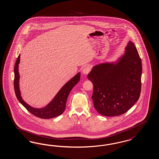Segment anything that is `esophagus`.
Segmentation results:
<instances>
[{
  "instance_id": "esophagus-1",
  "label": "esophagus",
  "mask_w": 159,
  "mask_h": 159,
  "mask_svg": "<svg viewBox=\"0 0 159 159\" xmlns=\"http://www.w3.org/2000/svg\"><path fill=\"white\" fill-rule=\"evenodd\" d=\"M90 70H91L90 67H89V66H86V67H85L83 68L82 73H83V74L86 75V74H88Z\"/></svg>"
}]
</instances>
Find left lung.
I'll list each match as a JSON object with an SVG mask.
<instances>
[{"label": "left lung", "instance_id": "1", "mask_svg": "<svg viewBox=\"0 0 159 159\" xmlns=\"http://www.w3.org/2000/svg\"><path fill=\"white\" fill-rule=\"evenodd\" d=\"M125 49V53L116 61L99 63L88 74V79L93 85L94 108L103 116L122 115L140 97L142 61L131 40Z\"/></svg>", "mask_w": 159, "mask_h": 159}]
</instances>
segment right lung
<instances>
[{"label": "right lung", "mask_w": 159, "mask_h": 159, "mask_svg": "<svg viewBox=\"0 0 159 159\" xmlns=\"http://www.w3.org/2000/svg\"><path fill=\"white\" fill-rule=\"evenodd\" d=\"M20 55L19 54L16 61L14 69V87L16 96L18 101L29 112L38 118L47 119L56 118L61 115L66 109L67 98L72 89L77 85L80 80L81 73L80 72H78L74 77H72L70 80L66 82L58 91V92L57 93L56 95L52 98L51 101L47 103L45 107L43 108H34L27 104L23 99L21 95L19 86L20 75L19 73V64L20 63Z\"/></svg>", "instance_id": "add662e5"}]
</instances>
